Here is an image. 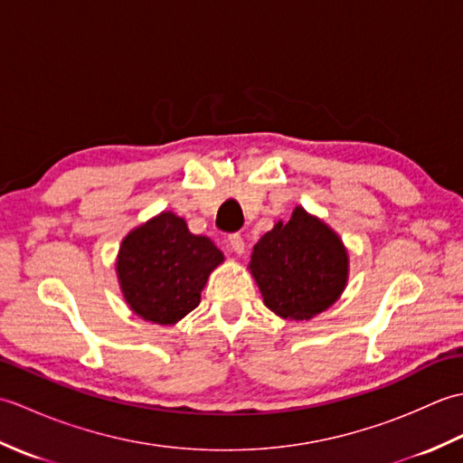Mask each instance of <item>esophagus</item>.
<instances>
[{
    "mask_svg": "<svg viewBox=\"0 0 463 463\" xmlns=\"http://www.w3.org/2000/svg\"><path fill=\"white\" fill-rule=\"evenodd\" d=\"M229 244H231V249L234 250V254H244V250H247V247H244V239L241 237V234H231L229 237Z\"/></svg>",
    "mask_w": 463,
    "mask_h": 463,
    "instance_id": "1",
    "label": "esophagus"
}]
</instances>
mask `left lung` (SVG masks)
<instances>
[{
    "mask_svg": "<svg viewBox=\"0 0 463 463\" xmlns=\"http://www.w3.org/2000/svg\"><path fill=\"white\" fill-rule=\"evenodd\" d=\"M249 270L267 308L284 320L328 310L348 284L350 259L340 234L297 206L254 244Z\"/></svg>",
    "mask_w": 463,
    "mask_h": 463,
    "instance_id": "8db88e82",
    "label": "left lung"
}]
</instances>
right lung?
Masks as SVG:
<instances>
[{
  "label": "right lung",
  "instance_id": "obj_1",
  "mask_svg": "<svg viewBox=\"0 0 463 463\" xmlns=\"http://www.w3.org/2000/svg\"><path fill=\"white\" fill-rule=\"evenodd\" d=\"M222 262L224 254L209 237L193 234L183 216L163 211L127 232L115 270L137 317L173 326L199 307L206 280Z\"/></svg>",
  "mask_w": 463,
  "mask_h": 463
}]
</instances>
